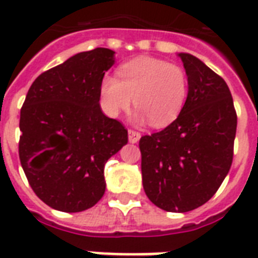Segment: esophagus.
Wrapping results in <instances>:
<instances>
[{
    "instance_id": "34e87169",
    "label": "esophagus",
    "mask_w": 258,
    "mask_h": 258,
    "mask_svg": "<svg viewBox=\"0 0 258 258\" xmlns=\"http://www.w3.org/2000/svg\"><path fill=\"white\" fill-rule=\"evenodd\" d=\"M127 137H129V142H132V144H137L139 140L141 139V135H140L139 132L127 131Z\"/></svg>"
}]
</instances>
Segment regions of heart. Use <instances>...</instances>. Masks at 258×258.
Returning a JSON list of instances; mask_svg holds the SVG:
<instances>
[{
	"mask_svg": "<svg viewBox=\"0 0 258 258\" xmlns=\"http://www.w3.org/2000/svg\"><path fill=\"white\" fill-rule=\"evenodd\" d=\"M116 77L101 80V106L109 117L127 110L135 101L137 123L150 119L153 126L164 127L180 116L187 97L184 69L154 57H139L122 63Z\"/></svg>",
	"mask_w": 258,
	"mask_h": 258,
	"instance_id": "b5f03b06",
	"label": "heart"
}]
</instances>
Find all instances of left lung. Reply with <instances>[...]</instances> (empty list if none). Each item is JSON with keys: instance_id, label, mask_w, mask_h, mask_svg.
I'll return each mask as SVG.
<instances>
[{"instance_id": "8db88e82", "label": "left lung", "mask_w": 258, "mask_h": 258, "mask_svg": "<svg viewBox=\"0 0 258 258\" xmlns=\"http://www.w3.org/2000/svg\"><path fill=\"white\" fill-rule=\"evenodd\" d=\"M187 77L184 109L169 126L142 136V185L162 211L185 213L209 201L233 160L237 116L226 82L189 53H178Z\"/></svg>"}]
</instances>
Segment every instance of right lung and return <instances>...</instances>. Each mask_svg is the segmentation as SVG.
Masks as SVG:
<instances>
[{
	"label": "right lung",
	"instance_id": "1",
	"mask_svg": "<svg viewBox=\"0 0 258 258\" xmlns=\"http://www.w3.org/2000/svg\"><path fill=\"white\" fill-rule=\"evenodd\" d=\"M106 47L81 51L38 76L20 117V160L38 199L77 213L105 193L104 166L127 144V131L100 106V85L114 65Z\"/></svg>",
	"mask_w": 258,
	"mask_h": 258
}]
</instances>
